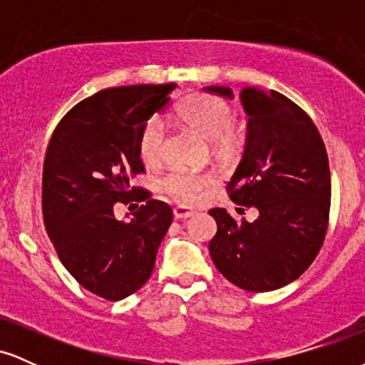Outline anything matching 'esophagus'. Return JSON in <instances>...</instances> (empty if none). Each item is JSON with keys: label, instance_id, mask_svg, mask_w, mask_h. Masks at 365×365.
<instances>
[{"label": "esophagus", "instance_id": "esophagus-1", "mask_svg": "<svg viewBox=\"0 0 365 365\" xmlns=\"http://www.w3.org/2000/svg\"><path fill=\"white\" fill-rule=\"evenodd\" d=\"M194 209L190 207H185V206H177L173 209V216L177 217V220H187V217L194 216Z\"/></svg>", "mask_w": 365, "mask_h": 365}]
</instances>
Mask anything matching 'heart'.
<instances>
[{
	"label": "heart",
	"instance_id": "obj_1",
	"mask_svg": "<svg viewBox=\"0 0 365 365\" xmlns=\"http://www.w3.org/2000/svg\"><path fill=\"white\" fill-rule=\"evenodd\" d=\"M180 121L212 140L221 153L237 149L245 139V127L235 120L230 101L211 92H192L177 106ZM165 150V125L159 118H150L139 135V154L148 165H156ZM215 183L209 173H190L185 170H171L163 178L161 187L166 194L180 202H195Z\"/></svg>",
	"mask_w": 365,
	"mask_h": 365
}]
</instances>
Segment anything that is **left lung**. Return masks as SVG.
Wrapping results in <instances>:
<instances>
[{"label": "left lung", "mask_w": 365, "mask_h": 365, "mask_svg": "<svg viewBox=\"0 0 365 365\" xmlns=\"http://www.w3.org/2000/svg\"><path fill=\"white\" fill-rule=\"evenodd\" d=\"M207 91L232 98L228 87ZM249 118L245 153L226 185L238 206L255 207L252 223L215 207L209 254L221 274L247 292H271L311 266L329 223L331 175L326 145L311 116L276 91H242ZM244 211V207H240ZM238 209V211H240Z\"/></svg>", "instance_id": "left-lung-1"}]
</instances>
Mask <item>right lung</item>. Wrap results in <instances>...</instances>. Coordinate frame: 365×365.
<instances>
[{"label": "right lung", "instance_id": "obj_1", "mask_svg": "<svg viewBox=\"0 0 365 365\" xmlns=\"http://www.w3.org/2000/svg\"><path fill=\"white\" fill-rule=\"evenodd\" d=\"M177 83L103 89L66 113L44 158L43 217L63 266L101 299L121 300L150 278L173 211L132 185L145 173L139 135ZM140 203L130 222L118 203Z\"/></svg>", "mask_w": 365, "mask_h": 365}]
</instances>
